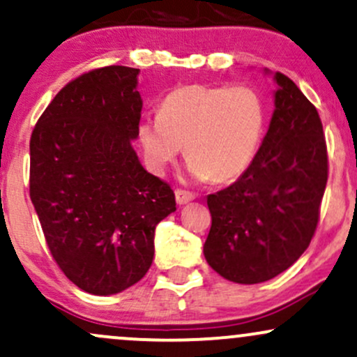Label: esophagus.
Segmentation results:
<instances>
[{
  "label": "esophagus",
  "mask_w": 357,
  "mask_h": 357,
  "mask_svg": "<svg viewBox=\"0 0 357 357\" xmlns=\"http://www.w3.org/2000/svg\"><path fill=\"white\" fill-rule=\"evenodd\" d=\"M195 199V195L186 190H176V202L178 204H186Z\"/></svg>",
  "instance_id": "esophagus-1"
}]
</instances>
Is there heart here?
Listing matches in <instances>:
<instances>
[{"mask_svg": "<svg viewBox=\"0 0 357 357\" xmlns=\"http://www.w3.org/2000/svg\"><path fill=\"white\" fill-rule=\"evenodd\" d=\"M267 124V105L255 87L184 85L171 90L159 114L137 122V142L147 167L165 169L183 151L196 179L230 181L247 171Z\"/></svg>", "mask_w": 357, "mask_h": 357, "instance_id": "obj_1", "label": "heart"}]
</instances>
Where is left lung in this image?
<instances>
[{
  "label": "left lung",
  "instance_id": "1",
  "mask_svg": "<svg viewBox=\"0 0 357 357\" xmlns=\"http://www.w3.org/2000/svg\"><path fill=\"white\" fill-rule=\"evenodd\" d=\"M275 110L252 165L208 196L204 258L221 277L260 284L298 260L312 240L327 184V146L317 109L277 72Z\"/></svg>",
  "mask_w": 357,
  "mask_h": 357
}]
</instances>
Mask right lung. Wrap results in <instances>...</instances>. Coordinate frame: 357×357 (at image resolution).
Here are the masks:
<instances>
[{
  "label": "right lung",
  "mask_w": 357,
  "mask_h": 357,
  "mask_svg": "<svg viewBox=\"0 0 357 357\" xmlns=\"http://www.w3.org/2000/svg\"><path fill=\"white\" fill-rule=\"evenodd\" d=\"M139 68L82 73L55 96L30 139V198L53 260L79 289L112 296L141 280L174 191L139 162Z\"/></svg>",
  "instance_id": "obj_1"
}]
</instances>
